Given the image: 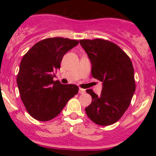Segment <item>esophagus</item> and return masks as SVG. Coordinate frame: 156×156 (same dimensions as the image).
Segmentation results:
<instances>
[{
  "instance_id": "34e87169",
  "label": "esophagus",
  "mask_w": 156,
  "mask_h": 156,
  "mask_svg": "<svg viewBox=\"0 0 156 156\" xmlns=\"http://www.w3.org/2000/svg\"><path fill=\"white\" fill-rule=\"evenodd\" d=\"M79 94H85V90L82 89V88H79Z\"/></svg>"
}]
</instances>
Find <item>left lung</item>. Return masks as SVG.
<instances>
[{
  "instance_id": "1",
  "label": "left lung",
  "mask_w": 156,
  "mask_h": 156,
  "mask_svg": "<svg viewBox=\"0 0 156 156\" xmlns=\"http://www.w3.org/2000/svg\"><path fill=\"white\" fill-rule=\"evenodd\" d=\"M79 42L90 60L93 77L103 82L100 96L91 89L86 90L92 97V102L85 108L86 113L97 125H112L129 107L135 92L131 60L118 45L109 41L97 38Z\"/></svg>"
}]
</instances>
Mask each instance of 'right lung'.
Instances as JSON below:
<instances>
[{
    "mask_svg": "<svg viewBox=\"0 0 156 156\" xmlns=\"http://www.w3.org/2000/svg\"><path fill=\"white\" fill-rule=\"evenodd\" d=\"M78 41L50 37L37 42L22 59L16 81L20 97L30 115L46 122L58 115L78 87L53 81L64 55Z\"/></svg>",
    "mask_w": 156,
    "mask_h": 156,
    "instance_id": "right-lung-1",
    "label": "right lung"
}]
</instances>
